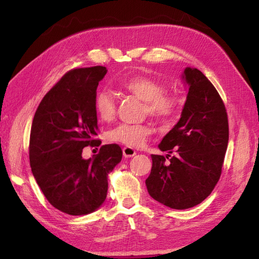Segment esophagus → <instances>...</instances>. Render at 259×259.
Here are the masks:
<instances>
[{
    "mask_svg": "<svg viewBox=\"0 0 259 259\" xmlns=\"http://www.w3.org/2000/svg\"><path fill=\"white\" fill-rule=\"evenodd\" d=\"M122 152H123V156L125 158L134 157L136 155V150L134 149V148H131V147H123Z\"/></svg>",
    "mask_w": 259,
    "mask_h": 259,
    "instance_id": "1",
    "label": "esophagus"
}]
</instances>
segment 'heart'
I'll list each match as a JSON object with an SVG mask.
<instances>
[{
    "instance_id": "b5f03b06",
    "label": "heart",
    "mask_w": 259,
    "mask_h": 259,
    "mask_svg": "<svg viewBox=\"0 0 259 259\" xmlns=\"http://www.w3.org/2000/svg\"><path fill=\"white\" fill-rule=\"evenodd\" d=\"M120 87L145 101V111L153 118L161 121H170L180 111L181 99L178 95L166 91L160 81L147 75H134L121 81ZM97 114L102 121H111L117 111V102L110 90L98 91L95 97ZM152 135L151 125L147 123L128 124L121 123L109 130L106 139L113 144L136 148L145 144Z\"/></svg>"
}]
</instances>
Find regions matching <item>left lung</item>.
I'll return each instance as SVG.
<instances>
[{
  "instance_id": "left-lung-1",
  "label": "left lung",
  "mask_w": 259,
  "mask_h": 259,
  "mask_svg": "<svg viewBox=\"0 0 259 259\" xmlns=\"http://www.w3.org/2000/svg\"><path fill=\"white\" fill-rule=\"evenodd\" d=\"M183 78L188 95L181 118L159 145L169 155H151V172L146 179L153 199L180 210L211 194L221 178L229 138L226 108L216 88L195 68H186ZM172 151L176 155L170 156Z\"/></svg>"
}]
</instances>
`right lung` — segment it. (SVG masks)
Masks as SVG:
<instances>
[{
    "instance_id": "right-lung-1",
    "label": "right lung",
    "mask_w": 259,
    "mask_h": 259,
    "mask_svg": "<svg viewBox=\"0 0 259 259\" xmlns=\"http://www.w3.org/2000/svg\"><path fill=\"white\" fill-rule=\"evenodd\" d=\"M106 73L101 65L70 70L42 99L32 121V174L48 201L72 216L102 205L108 174L122 158L115 144L102 146L93 159L82 158L83 148L101 145L95 97Z\"/></svg>"
}]
</instances>
